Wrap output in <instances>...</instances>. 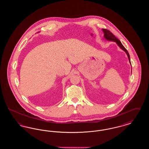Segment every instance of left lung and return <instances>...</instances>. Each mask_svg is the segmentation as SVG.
I'll return each mask as SVG.
<instances>
[{"label": "left lung", "mask_w": 149, "mask_h": 149, "mask_svg": "<svg viewBox=\"0 0 149 149\" xmlns=\"http://www.w3.org/2000/svg\"><path fill=\"white\" fill-rule=\"evenodd\" d=\"M103 32H104V37L105 38H106L107 40H109V41H112L114 42H116L117 43V44L120 46V49H122V50H124L126 53L127 54V55L128 57V60L130 61V63H131V61H130V55H129V53L128 52L127 50H126L125 49V47L123 46V45L122 44V43L120 42V41L116 37H115V36L109 30L107 29H102Z\"/></svg>", "instance_id": "obj_1"}]
</instances>
